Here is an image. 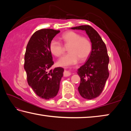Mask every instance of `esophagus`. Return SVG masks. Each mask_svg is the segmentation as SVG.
Listing matches in <instances>:
<instances>
[{"label": "esophagus", "mask_w": 131, "mask_h": 131, "mask_svg": "<svg viewBox=\"0 0 131 131\" xmlns=\"http://www.w3.org/2000/svg\"><path fill=\"white\" fill-rule=\"evenodd\" d=\"M70 74H71V73L69 72V71L65 70V72H63V76H65V77H68V76H69Z\"/></svg>", "instance_id": "obj_1"}]
</instances>
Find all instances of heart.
Masks as SVG:
<instances>
[{
  "label": "heart",
  "mask_w": 131,
  "mask_h": 131,
  "mask_svg": "<svg viewBox=\"0 0 131 131\" xmlns=\"http://www.w3.org/2000/svg\"><path fill=\"white\" fill-rule=\"evenodd\" d=\"M61 39L68 47L69 52L58 61V65L61 66H68L76 64L79 59L85 61L89 56L92 50V44L87 37L73 31H68L62 35ZM51 52L57 57H61L65 50L61 43L56 40H52L49 46Z\"/></svg>",
  "instance_id": "obj_1"
}]
</instances>
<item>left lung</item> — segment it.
Masks as SVG:
<instances>
[{
  "label": "left lung",
  "mask_w": 131,
  "mask_h": 131,
  "mask_svg": "<svg viewBox=\"0 0 131 131\" xmlns=\"http://www.w3.org/2000/svg\"><path fill=\"white\" fill-rule=\"evenodd\" d=\"M71 29L85 30L92 43V50L87 61L77 72L80 77L78 90L84 99L96 98L102 92L109 76V57L106 46L98 33L90 25H81Z\"/></svg>",
  "instance_id": "1"
}]
</instances>
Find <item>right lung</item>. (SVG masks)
Wrapping results in <instances>:
<instances>
[{
	"label": "right lung",
	"mask_w": 131,
	"mask_h": 131,
	"mask_svg": "<svg viewBox=\"0 0 131 131\" xmlns=\"http://www.w3.org/2000/svg\"><path fill=\"white\" fill-rule=\"evenodd\" d=\"M60 32L52 29H43L35 32L29 41L24 58V69L29 85L42 99H53L57 95L63 68H55L49 48L50 43Z\"/></svg>",
	"instance_id": "add662e5"
}]
</instances>
